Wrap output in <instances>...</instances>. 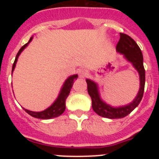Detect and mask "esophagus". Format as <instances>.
Returning a JSON list of instances; mask_svg holds the SVG:
<instances>
[{"label":"esophagus","instance_id":"esophagus-1","mask_svg":"<svg viewBox=\"0 0 159 159\" xmlns=\"http://www.w3.org/2000/svg\"><path fill=\"white\" fill-rule=\"evenodd\" d=\"M87 75H88V71L86 69L83 68V69H80L79 71V75H80V78H85Z\"/></svg>","mask_w":159,"mask_h":159}]
</instances>
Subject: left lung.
Returning <instances> with one entry per match:
<instances>
[{"instance_id": "left-lung-1", "label": "left lung", "mask_w": 159, "mask_h": 159, "mask_svg": "<svg viewBox=\"0 0 159 159\" xmlns=\"http://www.w3.org/2000/svg\"><path fill=\"white\" fill-rule=\"evenodd\" d=\"M116 51L123 55L124 58L133 65L139 75V90L134 100L124 106H111L101 99L98 84L92 80H86L88 94L92 98V109L99 116L111 119L125 117L137 107L142 100L145 87V69L143 67V53L136 42L128 35L120 33V39L116 46Z\"/></svg>"}]
</instances>
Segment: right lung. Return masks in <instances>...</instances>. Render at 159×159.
I'll return each mask as SVG.
<instances>
[{"mask_svg": "<svg viewBox=\"0 0 159 159\" xmlns=\"http://www.w3.org/2000/svg\"><path fill=\"white\" fill-rule=\"evenodd\" d=\"M32 36L30 38L29 41L27 43H25V45L20 49L18 53L16 54V59H15V61H14L13 64H12V72L15 69V67H16V62H17L18 57L20 55V53L23 52L24 49L29 45V43L32 41ZM78 78V75H70L68 78L64 81V84H63L61 90H60V94H59L58 97L57 98V99L54 101L50 107L45 109L44 111H32L27 110V109H25V111L27 112L29 115H30L32 117L36 118V119H53V118L58 117L60 115H62L63 113L65 111V102L66 99H67V96L69 95L70 91H71V88H72V85L74 84V80H76Z\"/></svg>", "mask_w": 159, "mask_h": 159, "instance_id": "1", "label": "right lung"}]
</instances>
